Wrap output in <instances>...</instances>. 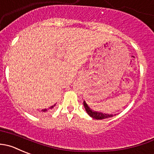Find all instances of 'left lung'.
<instances>
[{"instance_id": "8db88e82", "label": "left lung", "mask_w": 154, "mask_h": 154, "mask_svg": "<svg viewBox=\"0 0 154 154\" xmlns=\"http://www.w3.org/2000/svg\"><path fill=\"white\" fill-rule=\"evenodd\" d=\"M83 105H84V107L85 109H86L88 114H89V116H90L91 117H92L93 119H95V120H102V119H106V118H108V117H113V115L112 114H106V113L94 111V110H92V109L89 108V106L87 105V104H86L85 101H83Z\"/></svg>"}]
</instances>
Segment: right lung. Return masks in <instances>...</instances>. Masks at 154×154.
<instances>
[{"label":"right lung","mask_w":154,"mask_h":154,"mask_svg":"<svg viewBox=\"0 0 154 154\" xmlns=\"http://www.w3.org/2000/svg\"><path fill=\"white\" fill-rule=\"evenodd\" d=\"M54 106H55V104H54V105L52 106V107H50L49 109H43V110H41V112H42V113H46V112H47V111H48V110H51L52 108H53V107H54Z\"/></svg>","instance_id":"1"}]
</instances>
